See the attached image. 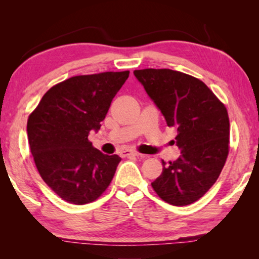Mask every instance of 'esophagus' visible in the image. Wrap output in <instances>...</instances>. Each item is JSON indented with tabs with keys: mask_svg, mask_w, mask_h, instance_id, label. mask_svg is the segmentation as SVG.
<instances>
[{
	"mask_svg": "<svg viewBox=\"0 0 259 259\" xmlns=\"http://www.w3.org/2000/svg\"><path fill=\"white\" fill-rule=\"evenodd\" d=\"M122 157H130V156H143L142 154H139L137 152H134V151H123L121 152L120 154Z\"/></svg>",
	"mask_w": 259,
	"mask_h": 259,
	"instance_id": "34e87169",
	"label": "esophagus"
}]
</instances>
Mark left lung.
<instances>
[{
    "label": "left lung",
    "instance_id": "left-lung-1",
    "mask_svg": "<svg viewBox=\"0 0 259 259\" xmlns=\"http://www.w3.org/2000/svg\"><path fill=\"white\" fill-rule=\"evenodd\" d=\"M135 76L175 126L181 156L168 163L153 190L166 203L188 205L209 191L224 168L230 151V120L225 105L204 83L168 68L136 69Z\"/></svg>",
    "mask_w": 259,
    "mask_h": 259
}]
</instances>
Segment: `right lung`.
Masks as SVG:
<instances>
[{
  "label": "right lung",
  "instance_id": "1",
  "mask_svg": "<svg viewBox=\"0 0 259 259\" xmlns=\"http://www.w3.org/2000/svg\"><path fill=\"white\" fill-rule=\"evenodd\" d=\"M129 71L77 75L50 88L29 114L27 136L35 165L57 195L87 204L107 190L120 163L88 136L98 130Z\"/></svg>",
  "mask_w": 259,
  "mask_h": 259
}]
</instances>
